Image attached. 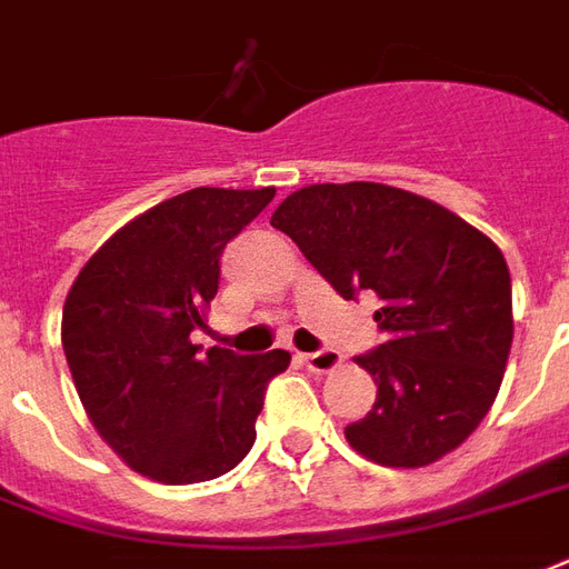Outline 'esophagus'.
I'll use <instances>...</instances> for the list:
<instances>
[{
  "label": "esophagus",
  "instance_id": "esophagus-1",
  "mask_svg": "<svg viewBox=\"0 0 569 569\" xmlns=\"http://www.w3.org/2000/svg\"><path fill=\"white\" fill-rule=\"evenodd\" d=\"M302 362H306L311 371H318V375H327V371L339 369L341 353H339V350H332V348H320V350H315V353H306V357H302Z\"/></svg>",
  "mask_w": 569,
  "mask_h": 569
}]
</instances>
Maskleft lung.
I'll use <instances>...</instances> for the list:
<instances>
[{"label":"left lung","instance_id":"1","mask_svg":"<svg viewBox=\"0 0 569 569\" xmlns=\"http://www.w3.org/2000/svg\"><path fill=\"white\" fill-rule=\"evenodd\" d=\"M269 224L288 233L345 300L371 290L387 336L360 353L378 383L357 452L390 468L438 462L482 422L512 345L510 269L492 239L443 209L381 182L306 186Z\"/></svg>","mask_w":569,"mask_h":569}]
</instances>
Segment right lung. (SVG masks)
<instances>
[{
	"instance_id": "obj_1",
	"label": "right lung",
	"mask_w": 569,
	"mask_h": 569,
	"mask_svg": "<svg viewBox=\"0 0 569 569\" xmlns=\"http://www.w3.org/2000/svg\"><path fill=\"white\" fill-rule=\"evenodd\" d=\"M276 188H191L128 221L68 290L62 348L89 420L122 462L186 486L237 468L288 350L191 345L219 293L221 254Z\"/></svg>"
}]
</instances>
